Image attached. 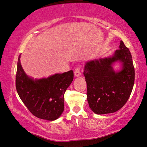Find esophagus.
Listing matches in <instances>:
<instances>
[{
    "mask_svg": "<svg viewBox=\"0 0 147 147\" xmlns=\"http://www.w3.org/2000/svg\"><path fill=\"white\" fill-rule=\"evenodd\" d=\"M74 76L78 77V76H80L81 75V72H80V67H76L75 69V70H74Z\"/></svg>",
    "mask_w": 147,
    "mask_h": 147,
    "instance_id": "esophagus-1",
    "label": "esophagus"
}]
</instances>
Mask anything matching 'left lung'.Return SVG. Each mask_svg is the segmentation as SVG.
Listing matches in <instances>:
<instances>
[{"instance_id": "obj_1", "label": "left lung", "mask_w": 147, "mask_h": 147, "mask_svg": "<svg viewBox=\"0 0 147 147\" xmlns=\"http://www.w3.org/2000/svg\"><path fill=\"white\" fill-rule=\"evenodd\" d=\"M119 50L108 58L86 63L83 74L87 87L89 107L96 114L114 113L129 99L134 83V67L131 53L122 41ZM122 62L121 71L115 72L112 64Z\"/></svg>"}]
</instances>
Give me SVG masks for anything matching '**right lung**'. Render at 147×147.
I'll return each instance as SVG.
<instances>
[{"label":"right lung","instance_id":"add662e5","mask_svg":"<svg viewBox=\"0 0 147 147\" xmlns=\"http://www.w3.org/2000/svg\"><path fill=\"white\" fill-rule=\"evenodd\" d=\"M20 55L16 75V88L20 99L35 117L50 121L57 119L64 111V93L73 82V71L34 80L23 69Z\"/></svg>","mask_w":147,"mask_h":147}]
</instances>
